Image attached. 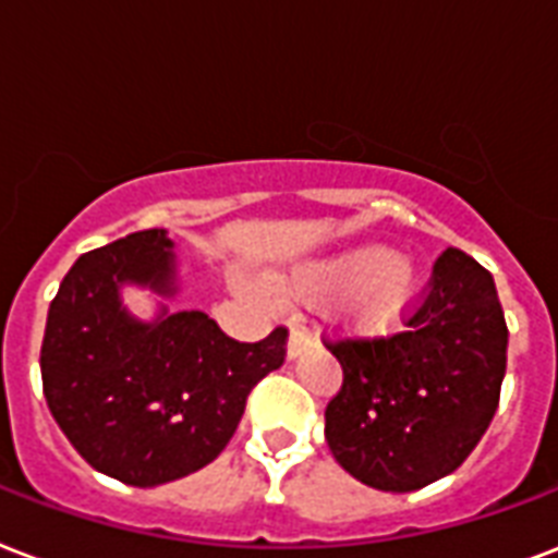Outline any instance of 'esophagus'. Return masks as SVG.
<instances>
[{
    "instance_id": "esophagus-1",
    "label": "esophagus",
    "mask_w": 558,
    "mask_h": 558,
    "mask_svg": "<svg viewBox=\"0 0 558 558\" xmlns=\"http://www.w3.org/2000/svg\"><path fill=\"white\" fill-rule=\"evenodd\" d=\"M314 347V335L305 326H293L291 338H288V357H300L302 352H308Z\"/></svg>"
}]
</instances>
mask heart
<instances>
[{
    "label": "heart",
    "instance_id": "1",
    "mask_svg": "<svg viewBox=\"0 0 558 558\" xmlns=\"http://www.w3.org/2000/svg\"><path fill=\"white\" fill-rule=\"evenodd\" d=\"M284 293L319 300L343 293V319L357 331H390L418 296V274L404 256L381 247H357L343 256L308 262L279 276ZM247 291L256 284L244 282Z\"/></svg>",
    "mask_w": 558,
    "mask_h": 558
}]
</instances>
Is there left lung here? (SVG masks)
Wrapping results in <instances>:
<instances>
[{
  "instance_id": "1",
  "label": "left lung",
  "mask_w": 558,
  "mask_h": 558,
  "mask_svg": "<svg viewBox=\"0 0 558 558\" xmlns=\"http://www.w3.org/2000/svg\"><path fill=\"white\" fill-rule=\"evenodd\" d=\"M507 340L492 274L448 247L401 331L323 340L343 366L326 408L335 460L381 492L422 489L460 469L498 410Z\"/></svg>"
}]
</instances>
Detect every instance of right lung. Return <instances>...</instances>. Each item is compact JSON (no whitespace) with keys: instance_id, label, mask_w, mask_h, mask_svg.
Returning a JSON list of instances; mask_svg holds the SVG:
<instances>
[{"instance_id":"obj_1","label":"right lung","mask_w":558,"mask_h":558,"mask_svg":"<svg viewBox=\"0 0 558 558\" xmlns=\"http://www.w3.org/2000/svg\"><path fill=\"white\" fill-rule=\"evenodd\" d=\"M124 282L174 293L166 230L131 232L77 258L49 305L40 375L77 454L145 489L197 472L227 448L250 390L284 364L288 328L241 343L203 311L140 323L122 308Z\"/></svg>"}]
</instances>
